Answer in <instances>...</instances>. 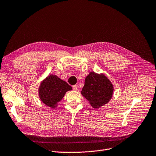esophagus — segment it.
<instances>
[{
	"mask_svg": "<svg viewBox=\"0 0 156 156\" xmlns=\"http://www.w3.org/2000/svg\"><path fill=\"white\" fill-rule=\"evenodd\" d=\"M72 88H73V91H77V85H74L72 86Z\"/></svg>",
	"mask_w": 156,
	"mask_h": 156,
	"instance_id": "1",
	"label": "esophagus"
}]
</instances>
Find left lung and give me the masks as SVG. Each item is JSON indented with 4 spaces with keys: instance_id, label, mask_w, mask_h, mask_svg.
Instances as JSON below:
<instances>
[{
    "instance_id": "8db88e82",
    "label": "left lung",
    "mask_w": 156,
    "mask_h": 156,
    "mask_svg": "<svg viewBox=\"0 0 156 156\" xmlns=\"http://www.w3.org/2000/svg\"><path fill=\"white\" fill-rule=\"evenodd\" d=\"M114 86L103 73L91 72L86 76L81 94L94 108H98L112 98Z\"/></svg>"
}]
</instances>
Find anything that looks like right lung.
Here are the masks:
<instances>
[{
    "label": "right lung",
    "mask_w": 156,
    "mask_h": 156,
    "mask_svg": "<svg viewBox=\"0 0 156 156\" xmlns=\"http://www.w3.org/2000/svg\"><path fill=\"white\" fill-rule=\"evenodd\" d=\"M72 90V87L67 83L51 74L41 82L39 87V96L44 104L55 108L65 93Z\"/></svg>",
    "instance_id": "1"
}]
</instances>
